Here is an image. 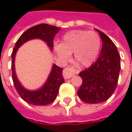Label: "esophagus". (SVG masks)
<instances>
[{"label":"esophagus","mask_w":132,"mask_h":132,"mask_svg":"<svg viewBox=\"0 0 132 132\" xmlns=\"http://www.w3.org/2000/svg\"><path fill=\"white\" fill-rule=\"evenodd\" d=\"M76 74V69L74 66H67L63 69V76L64 78H70Z\"/></svg>","instance_id":"34e87169"}]
</instances>
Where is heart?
Instances as JSON below:
<instances>
[{"mask_svg":"<svg viewBox=\"0 0 132 132\" xmlns=\"http://www.w3.org/2000/svg\"><path fill=\"white\" fill-rule=\"evenodd\" d=\"M101 46L100 36L88 30H73L63 35L60 44L55 45L58 56L67 60L73 52L77 64L89 66L96 60Z\"/></svg>","mask_w":132,"mask_h":132,"instance_id":"obj_1","label":"heart"}]
</instances>
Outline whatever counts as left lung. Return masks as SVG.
<instances>
[{
	"mask_svg": "<svg viewBox=\"0 0 132 132\" xmlns=\"http://www.w3.org/2000/svg\"><path fill=\"white\" fill-rule=\"evenodd\" d=\"M102 39V49L97 61L79 73L83 83L78 90V97L86 103L106 101L117 86L121 69L120 55L113 42L97 30Z\"/></svg>",
	"mask_w": 132,
	"mask_h": 132,
	"instance_id": "left-lung-1",
	"label": "left lung"
}]
</instances>
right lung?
<instances>
[{"label": "right lung", "mask_w": 132, "mask_h": 132, "mask_svg": "<svg viewBox=\"0 0 132 132\" xmlns=\"http://www.w3.org/2000/svg\"><path fill=\"white\" fill-rule=\"evenodd\" d=\"M60 27L48 24H40L30 27L20 37L12 52V78L14 86L19 95L25 102L33 105H47L54 102L57 96L61 85L64 82L62 75L63 69L54 64L48 79L42 88L38 90L30 91L24 88L20 83L15 71V58L16 52L22 44L32 39H41L50 47L53 48V41Z\"/></svg>", "instance_id": "right-lung-1"}]
</instances>
